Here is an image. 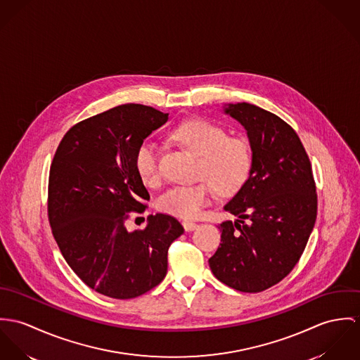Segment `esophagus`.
<instances>
[{
    "label": "esophagus",
    "mask_w": 360,
    "mask_h": 360,
    "mask_svg": "<svg viewBox=\"0 0 360 360\" xmlns=\"http://www.w3.org/2000/svg\"><path fill=\"white\" fill-rule=\"evenodd\" d=\"M182 225H184V228H185L186 232H192V231H195V229L199 228V225H198L196 222H192V221H184Z\"/></svg>",
    "instance_id": "34e87169"
}]
</instances>
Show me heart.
<instances>
[{
	"label": "heart",
	"instance_id": "1",
	"mask_svg": "<svg viewBox=\"0 0 360 360\" xmlns=\"http://www.w3.org/2000/svg\"><path fill=\"white\" fill-rule=\"evenodd\" d=\"M174 138L199 156V178L207 181L168 189L158 202L162 212L179 218H196L215 198V188L221 193L231 195L248 179L254 156L245 138L228 136L222 125L204 119L181 124L174 131ZM135 168L146 185L160 184L159 149L153 142L145 141L138 146Z\"/></svg>",
	"mask_w": 360,
	"mask_h": 360
}]
</instances>
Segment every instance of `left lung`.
Masks as SVG:
<instances>
[{"instance_id": "left-lung-1", "label": "left lung", "mask_w": 360, "mask_h": 360, "mask_svg": "<svg viewBox=\"0 0 360 360\" xmlns=\"http://www.w3.org/2000/svg\"><path fill=\"white\" fill-rule=\"evenodd\" d=\"M224 110L245 128L254 161L248 179L224 207L238 219L219 225L222 243L208 264L226 285L259 292L300 261L316 221V185L309 158L285 121L245 102Z\"/></svg>"}]
</instances>
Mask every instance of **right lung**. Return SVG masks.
<instances>
[{"label": "right lung", "instance_id": "right-lung-1", "mask_svg": "<svg viewBox=\"0 0 360 360\" xmlns=\"http://www.w3.org/2000/svg\"><path fill=\"white\" fill-rule=\"evenodd\" d=\"M168 113L127 103L73 125L49 169L48 219L58 247L89 288L116 300L139 297L167 275L171 243L184 233L171 215L148 217L128 232L129 212L150 196L135 168L138 146Z\"/></svg>", "mask_w": 360, "mask_h": 360}]
</instances>
